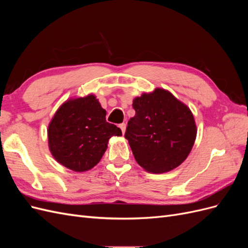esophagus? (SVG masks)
I'll list each match as a JSON object with an SVG mask.
<instances>
[{
  "mask_svg": "<svg viewBox=\"0 0 248 248\" xmlns=\"http://www.w3.org/2000/svg\"><path fill=\"white\" fill-rule=\"evenodd\" d=\"M119 127H120V128H121L122 133L124 134V133H125V130H126V124H125V123H122V124L119 125Z\"/></svg>",
  "mask_w": 248,
  "mask_h": 248,
  "instance_id": "obj_1",
  "label": "esophagus"
}]
</instances>
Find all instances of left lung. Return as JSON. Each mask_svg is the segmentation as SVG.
I'll list each match as a JSON object with an SVG mask.
<instances>
[{
    "label": "left lung",
    "instance_id": "obj_1",
    "mask_svg": "<svg viewBox=\"0 0 248 248\" xmlns=\"http://www.w3.org/2000/svg\"><path fill=\"white\" fill-rule=\"evenodd\" d=\"M125 139L137 162L153 174L179 167L189 155L197 138V125L189 108L170 92L156 88L133 99Z\"/></svg>",
    "mask_w": 248,
    "mask_h": 248
}]
</instances>
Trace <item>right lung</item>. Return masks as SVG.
<instances>
[{
  "label": "right lung",
  "instance_id": "obj_1",
  "mask_svg": "<svg viewBox=\"0 0 248 248\" xmlns=\"http://www.w3.org/2000/svg\"><path fill=\"white\" fill-rule=\"evenodd\" d=\"M106 116V109L92 94L66 100L47 129L54 158L74 171L93 169L107 151L108 140L122 136L121 129L107 122Z\"/></svg>",
  "mask_w": 248,
  "mask_h": 248
}]
</instances>
